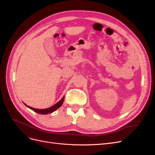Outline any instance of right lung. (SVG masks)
<instances>
[{"mask_svg":"<svg viewBox=\"0 0 155 155\" xmlns=\"http://www.w3.org/2000/svg\"><path fill=\"white\" fill-rule=\"evenodd\" d=\"M64 96L63 97V98L59 102H58L57 104H55L54 105L51 106V107L48 108V109H35V108H33L31 107L30 106H28L26 104H25L27 107L30 108V109L33 110L34 111L36 112L37 113H39V114H47L49 113H51V112H53L54 111H55V110H57L62 105V104H63V101H64Z\"/></svg>","mask_w":155,"mask_h":155,"instance_id":"1","label":"right lung"}]
</instances>
